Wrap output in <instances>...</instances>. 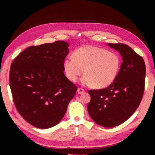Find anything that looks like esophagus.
<instances>
[{
  "instance_id": "esophagus-1",
  "label": "esophagus",
  "mask_w": 155,
  "mask_h": 155,
  "mask_svg": "<svg viewBox=\"0 0 155 155\" xmlns=\"http://www.w3.org/2000/svg\"><path fill=\"white\" fill-rule=\"evenodd\" d=\"M84 92H85V91H84L83 89H82V88H78V90H77V93L78 94H83Z\"/></svg>"
}]
</instances>
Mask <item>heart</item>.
<instances>
[{"label": "heart", "mask_w": 155, "mask_h": 155, "mask_svg": "<svg viewBox=\"0 0 155 155\" xmlns=\"http://www.w3.org/2000/svg\"><path fill=\"white\" fill-rule=\"evenodd\" d=\"M72 58L65 59L63 65L67 78L76 82L83 74L82 83L94 89L108 87L118 74L121 61L117 54L93 46L78 48Z\"/></svg>", "instance_id": "1"}]
</instances>
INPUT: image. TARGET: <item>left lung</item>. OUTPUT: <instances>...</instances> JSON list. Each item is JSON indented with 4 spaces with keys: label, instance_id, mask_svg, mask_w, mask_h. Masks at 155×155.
<instances>
[{
    "label": "left lung",
    "instance_id": "left-lung-1",
    "mask_svg": "<svg viewBox=\"0 0 155 155\" xmlns=\"http://www.w3.org/2000/svg\"><path fill=\"white\" fill-rule=\"evenodd\" d=\"M108 45L120 52L123 62L111 85L88 91L91 100L87 110L96 124L111 128L127 121L140 105L145 89L146 65L142 57L127 44Z\"/></svg>",
    "mask_w": 155,
    "mask_h": 155
}]
</instances>
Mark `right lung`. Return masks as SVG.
Returning <instances> with one entry per match:
<instances>
[{"label":"right lung","mask_w":155,"mask_h":155,"mask_svg":"<svg viewBox=\"0 0 155 155\" xmlns=\"http://www.w3.org/2000/svg\"><path fill=\"white\" fill-rule=\"evenodd\" d=\"M64 41L31 46L12 61L9 85L23 118L33 127L48 128L61 121L77 87L64 73L69 52Z\"/></svg>","instance_id":"right-lung-1"}]
</instances>
